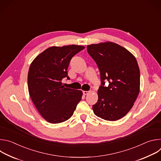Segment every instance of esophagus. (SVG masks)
Instances as JSON below:
<instances>
[{
	"label": "esophagus",
	"mask_w": 161,
	"mask_h": 161,
	"mask_svg": "<svg viewBox=\"0 0 161 161\" xmlns=\"http://www.w3.org/2000/svg\"><path fill=\"white\" fill-rule=\"evenodd\" d=\"M90 92L89 91H83V94L84 95H87L88 94H89Z\"/></svg>",
	"instance_id": "esophagus-1"
}]
</instances>
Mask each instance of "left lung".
Listing matches in <instances>:
<instances>
[{
    "label": "left lung",
    "instance_id": "8db88e82",
    "mask_svg": "<svg viewBox=\"0 0 161 161\" xmlns=\"http://www.w3.org/2000/svg\"><path fill=\"white\" fill-rule=\"evenodd\" d=\"M87 52L96 62L101 85L98 101L93 105L94 114L109 121L126 115L132 108L140 89V72L135 57L126 48L113 42L92 44ZM108 80V87H104Z\"/></svg>",
    "mask_w": 161,
    "mask_h": 161
}]
</instances>
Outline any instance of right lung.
Instances as JSON below:
<instances>
[{
    "label": "right lung",
    "mask_w": 161,
    "mask_h": 161,
    "mask_svg": "<svg viewBox=\"0 0 161 161\" xmlns=\"http://www.w3.org/2000/svg\"><path fill=\"white\" fill-rule=\"evenodd\" d=\"M85 48L80 45L52 47L38 55L28 73L31 98L47 122L58 124L69 119L81 99V90L65 88L64 78L69 80L67 68L72 57Z\"/></svg>",
    "instance_id": "add662e5"
}]
</instances>
